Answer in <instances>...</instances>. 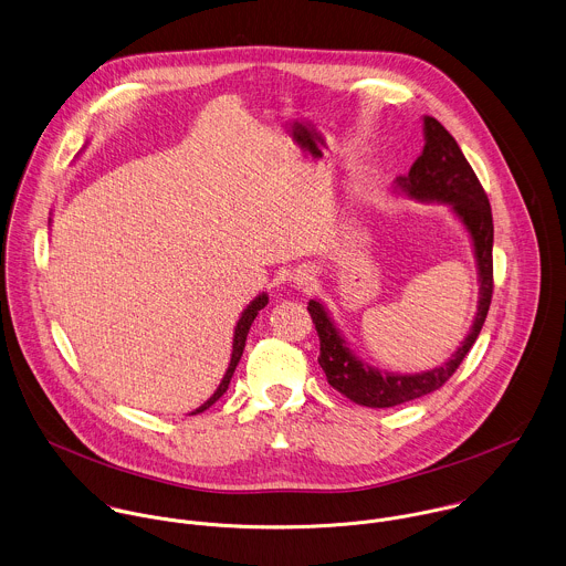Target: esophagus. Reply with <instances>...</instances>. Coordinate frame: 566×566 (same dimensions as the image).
Returning <instances> with one entry per match:
<instances>
[{
	"label": "esophagus",
	"mask_w": 566,
	"mask_h": 566,
	"mask_svg": "<svg viewBox=\"0 0 566 566\" xmlns=\"http://www.w3.org/2000/svg\"><path fill=\"white\" fill-rule=\"evenodd\" d=\"M293 282L297 286H308L313 282V271L306 269V266H300L295 273H293Z\"/></svg>",
	"instance_id": "esophagus-1"
}]
</instances>
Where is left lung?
Returning a JSON list of instances; mask_svg holds the SVG:
<instances>
[{"label":"left lung","mask_w":566,"mask_h":566,"mask_svg":"<svg viewBox=\"0 0 566 566\" xmlns=\"http://www.w3.org/2000/svg\"><path fill=\"white\" fill-rule=\"evenodd\" d=\"M397 185L415 198L454 205V211L461 216L474 240L476 262L481 271V302L476 322L468 339L446 366L421 375H388L361 364L333 326L324 306L311 300L308 313L319 335L317 361L326 373L328 384L350 401L366 408L401 406L446 386L479 339L494 295V220L490 198L472 165L463 156L459 143L437 118L426 116L423 154L415 160L406 176L397 178Z\"/></svg>","instance_id":"1"}]
</instances>
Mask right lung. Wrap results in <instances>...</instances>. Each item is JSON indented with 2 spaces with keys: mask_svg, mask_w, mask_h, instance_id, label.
<instances>
[{
  "mask_svg": "<svg viewBox=\"0 0 566 566\" xmlns=\"http://www.w3.org/2000/svg\"><path fill=\"white\" fill-rule=\"evenodd\" d=\"M269 304V297L262 293L260 297H255L249 306H247V311L242 313V317H240V322H238V326H235V335H233V353H231V364H229V368H227V373H224V377H222V381H220V386H218V390L198 408V410H193L191 415H198V412H202V410H207V408H211L224 392H227V388H229V381H231V377H233V373H235V366H238V361H240V357H242V353H244V346H247V335H249V328H251V324H253V319H255V315H258V311H262L264 306Z\"/></svg>",
  "mask_w": 566,
  "mask_h": 566,
  "instance_id": "1",
  "label": "right lung"
}]
</instances>
